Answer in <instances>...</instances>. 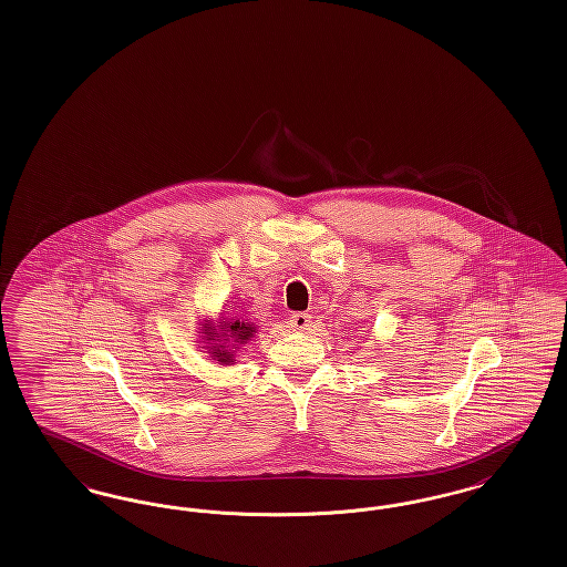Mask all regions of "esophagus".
I'll return each instance as SVG.
<instances>
[{
    "label": "esophagus",
    "mask_w": 567,
    "mask_h": 567,
    "mask_svg": "<svg viewBox=\"0 0 567 567\" xmlns=\"http://www.w3.org/2000/svg\"><path fill=\"white\" fill-rule=\"evenodd\" d=\"M289 327H291L293 331H308V329L312 327V317H310L308 312H296V315H291V319H289Z\"/></svg>",
    "instance_id": "esophagus-1"
}]
</instances>
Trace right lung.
I'll return each instance as SVG.
<instances>
[{
    "label": "right lung",
    "mask_w": 567,
    "mask_h": 567,
    "mask_svg": "<svg viewBox=\"0 0 567 567\" xmlns=\"http://www.w3.org/2000/svg\"><path fill=\"white\" fill-rule=\"evenodd\" d=\"M199 324L197 347L208 352L218 365H234L236 352L255 338L259 327L246 317H223V312L216 319H202Z\"/></svg>",
    "instance_id": "right-lung-1"
}]
</instances>
